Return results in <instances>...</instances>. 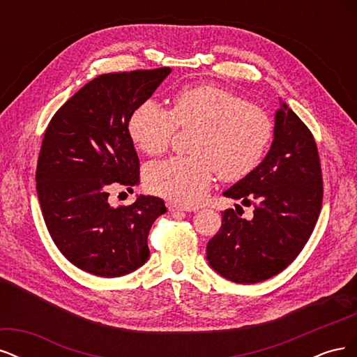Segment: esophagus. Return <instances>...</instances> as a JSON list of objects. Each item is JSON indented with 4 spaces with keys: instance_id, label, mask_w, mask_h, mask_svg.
Returning <instances> with one entry per match:
<instances>
[{
    "instance_id": "obj_1",
    "label": "esophagus",
    "mask_w": 357,
    "mask_h": 357,
    "mask_svg": "<svg viewBox=\"0 0 357 357\" xmlns=\"http://www.w3.org/2000/svg\"><path fill=\"white\" fill-rule=\"evenodd\" d=\"M167 207H168L169 213H172V214H176V213H183V211H189V208L180 207V205H176V204H172V202H168V204H167Z\"/></svg>"
}]
</instances>
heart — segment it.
Instances as JSON below:
<instances>
[{"label": "heart", "mask_w": 357, "mask_h": 357, "mask_svg": "<svg viewBox=\"0 0 357 357\" xmlns=\"http://www.w3.org/2000/svg\"><path fill=\"white\" fill-rule=\"evenodd\" d=\"M177 126L198 128L192 153L156 162L146 181L158 195L183 207H197L207 197L215 171L223 180L248 174L271 143L273 119L243 96L214 84L181 88L169 112L156 100L135 107L128 122L132 142L149 155L164 153Z\"/></svg>", "instance_id": "heart-1"}]
</instances>
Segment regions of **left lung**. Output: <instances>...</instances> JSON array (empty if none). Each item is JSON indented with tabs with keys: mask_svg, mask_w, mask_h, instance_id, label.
<instances>
[{
	"mask_svg": "<svg viewBox=\"0 0 357 357\" xmlns=\"http://www.w3.org/2000/svg\"><path fill=\"white\" fill-rule=\"evenodd\" d=\"M223 195L253 204L255 211L250 220L232 208L222 213L220 229L207 244V261L215 273L253 284L295 261L319 219L323 181L314 138L282 100L268 153Z\"/></svg>",
	"mask_w": 357,
	"mask_h": 357,
	"instance_id": "left-lung-1",
	"label": "left lung"
}]
</instances>
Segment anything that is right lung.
<instances>
[{
    "label": "right lung",
    "mask_w": 357,
    "mask_h": 357,
    "mask_svg": "<svg viewBox=\"0 0 357 357\" xmlns=\"http://www.w3.org/2000/svg\"><path fill=\"white\" fill-rule=\"evenodd\" d=\"M171 68L102 74L75 92L52 117L37 164V195L59 252L83 271L121 277L150 256L147 236L165 202L139 195L113 207L109 189L139 183V159L128 131L138 104Z\"/></svg>",
    "instance_id": "right-lung-1"
}]
</instances>
